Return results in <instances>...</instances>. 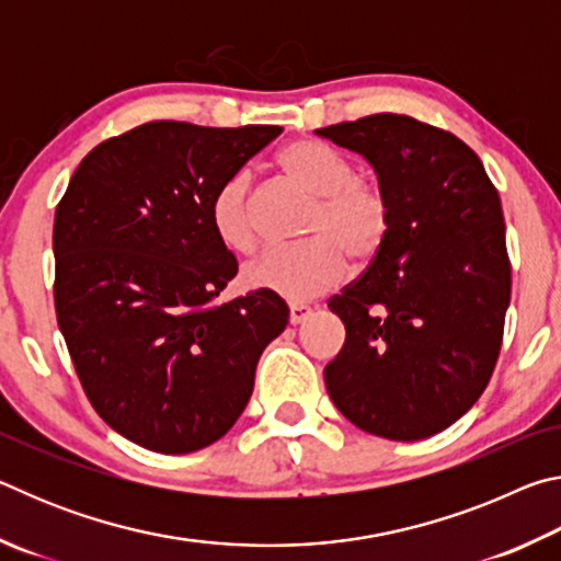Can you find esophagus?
Masks as SVG:
<instances>
[{
  "instance_id": "esophagus-1",
  "label": "esophagus",
  "mask_w": 561,
  "mask_h": 561,
  "mask_svg": "<svg viewBox=\"0 0 561 561\" xmlns=\"http://www.w3.org/2000/svg\"><path fill=\"white\" fill-rule=\"evenodd\" d=\"M309 317H311V307H307V304H299V301L289 304V321H291V324H301V321H307Z\"/></svg>"
}]
</instances>
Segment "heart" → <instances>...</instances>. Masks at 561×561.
<instances>
[{
	"mask_svg": "<svg viewBox=\"0 0 561 561\" xmlns=\"http://www.w3.org/2000/svg\"><path fill=\"white\" fill-rule=\"evenodd\" d=\"M279 165L294 185L314 197L304 225L311 240L267 250L247 264L242 279L247 287L294 301L314 299L344 279L348 257L368 264L381 254L393 220L391 197L374 180L358 178L344 153L317 140H294L279 153ZM210 222L220 242L234 252H250L257 244L247 170H234L217 185Z\"/></svg>",
	"mask_w": 561,
	"mask_h": 561,
	"instance_id": "b5f03b06",
	"label": "heart"
}]
</instances>
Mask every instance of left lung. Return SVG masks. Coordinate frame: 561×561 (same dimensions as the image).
Returning <instances> with one entry per match:
<instances>
[{"label": "left lung", "mask_w": 561, "mask_h": 561, "mask_svg": "<svg viewBox=\"0 0 561 561\" xmlns=\"http://www.w3.org/2000/svg\"><path fill=\"white\" fill-rule=\"evenodd\" d=\"M317 133L364 156L393 207L381 254L329 299L346 341L327 391L360 431L431 438L470 411L500 356L512 291L500 195L474 150L411 116Z\"/></svg>", "instance_id": "8db88e82"}]
</instances>
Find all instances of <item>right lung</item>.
<instances>
[{
  "instance_id": "1",
  "label": "right lung",
  "mask_w": 561,
  "mask_h": 561,
  "mask_svg": "<svg viewBox=\"0 0 561 561\" xmlns=\"http://www.w3.org/2000/svg\"><path fill=\"white\" fill-rule=\"evenodd\" d=\"M279 133L144 123L93 148L56 207V321L91 405L140 448L220 440L289 324L267 289L215 301L237 260L210 222L217 185Z\"/></svg>"
}]
</instances>
